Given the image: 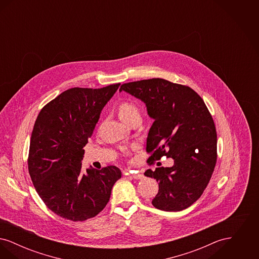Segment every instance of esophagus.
Segmentation results:
<instances>
[{"label": "esophagus", "instance_id": "1", "mask_svg": "<svg viewBox=\"0 0 259 259\" xmlns=\"http://www.w3.org/2000/svg\"><path fill=\"white\" fill-rule=\"evenodd\" d=\"M131 177L133 179H135V180H142V179H144V175L140 174V172H132Z\"/></svg>", "mask_w": 259, "mask_h": 259}]
</instances>
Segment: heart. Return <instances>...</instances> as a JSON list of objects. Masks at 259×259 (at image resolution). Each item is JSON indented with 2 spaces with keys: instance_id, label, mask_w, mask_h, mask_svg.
I'll return each instance as SVG.
<instances>
[{
  "instance_id": "b5f03b06",
  "label": "heart",
  "mask_w": 259,
  "mask_h": 259,
  "mask_svg": "<svg viewBox=\"0 0 259 259\" xmlns=\"http://www.w3.org/2000/svg\"><path fill=\"white\" fill-rule=\"evenodd\" d=\"M115 111L118 117L123 121L124 123L129 126L141 122V118H142L141 110L135 102L122 101L117 105Z\"/></svg>"
}]
</instances>
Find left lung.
Masks as SVG:
<instances>
[{"label":"left lung","instance_id":"1","mask_svg":"<svg viewBox=\"0 0 259 259\" xmlns=\"http://www.w3.org/2000/svg\"><path fill=\"white\" fill-rule=\"evenodd\" d=\"M122 90L143 101L154 120L147 139L148 161L174 159L172 167L145 172L159 183L152 205L166 211L188 208L203 194L217 163V131L207 106L190 87L163 78L124 83Z\"/></svg>","mask_w":259,"mask_h":259}]
</instances>
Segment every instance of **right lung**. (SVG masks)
I'll use <instances>...</instances> for the list:
<instances>
[{"label":"right lung","instance_id":"obj_1","mask_svg":"<svg viewBox=\"0 0 259 259\" xmlns=\"http://www.w3.org/2000/svg\"><path fill=\"white\" fill-rule=\"evenodd\" d=\"M119 85L68 89L37 115L29 148V174L46 206L65 220L83 222L97 215L121 178L115 166L81 171L83 148Z\"/></svg>","mask_w":259,"mask_h":259}]
</instances>
